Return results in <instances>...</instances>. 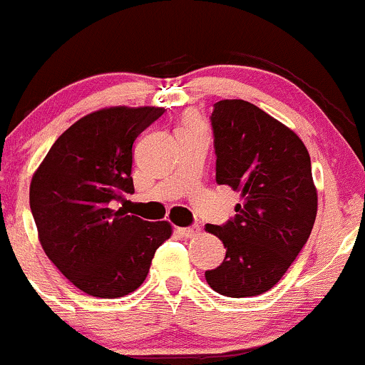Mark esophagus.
<instances>
[{
	"mask_svg": "<svg viewBox=\"0 0 365 365\" xmlns=\"http://www.w3.org/2000/svg\"><path fill=\"white\" fill-rule=\"evenodd\" d=\"M199 230H201L199 227H178L176 228V234L182 235V237L185 239H190V237H195V235L199 234Z\"/></svg>",
	"mask_w": 365,
	"mask_h": 365,
	"instance_id": "1",
	"label": "esophagus"
}]
</instances>
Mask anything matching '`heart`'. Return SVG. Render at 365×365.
Here are the masks:
<instances>
[{
  "label": "heart",
  "instance_id": "1",
  "mask_svg": "<svg viewBox=\"0 0 365 365\" xmlns=\"http://www.w3.org/2000/svg\"><path fill=\"white\" fill-rule=\"evenodd\" d=\"M182 126H201V121H199L195 115H187V118L183 119Z\"/></svg>",
  "mask_w": 365,
  "mask_h": 365
}]
</instances>
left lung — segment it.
<instances>
[{"mask_svg": "<svg viewBox=\"0 0 365 365\" xmlns=\"http://www.w3.org/2000/svg\"><path fill=\"white\" fill-rule=\"evenodd\" d=\"M216 182L241 192L225 225H211L227 247L206 272L216 293L247 298L275 286L303 250L317 216L312 163L298 135L246 100H220L211 114Z\"/></svg>", "mask_w": 365, "mask_h": 365, "instance_id": "left-lung-1", "label": "left lung"}]
</instances>
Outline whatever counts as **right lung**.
Here are the masks:
<instances>
[{"instance_id":"add662e5","label":"right lung","mask_w":365,"mask_h":365,"mask_svg":"<svg viewBox=\"0 0 365 365\" xmlns=\"http://www.w3.org/2000/svg\"><path fill=\"white\" fill-rule=\"evenodd\" d=\"M163 107H109L76 121L31 180L29 202L48 258L95 298H121L142 286L168 222L114 210L133 194V143Z\"/></svg>"}]
</instances>
